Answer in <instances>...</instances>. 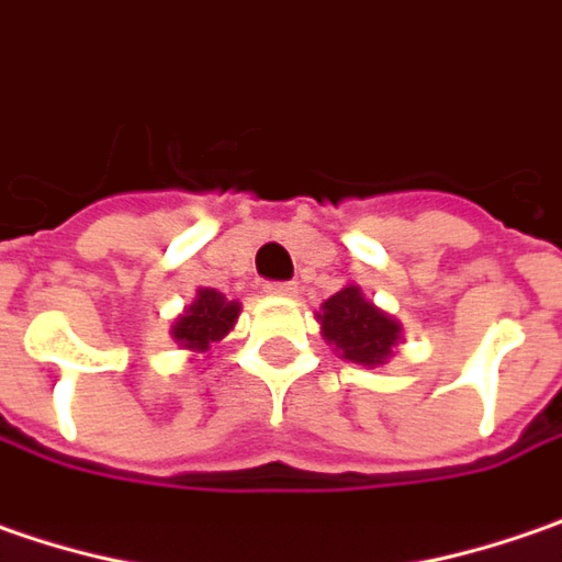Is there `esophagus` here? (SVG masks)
I'll return each instance as SVG.
<instances>
[{
    "label": "esophagus",
    "instance_id": "esophagus-1",
    "mask_svg": "<svg viewBox=\"0 0 562 562\" xmlns=\"http://www.w3.org/2000/svg\"><path fill=\"white\" fill-rule=\"evenodd\" d=\"M263 289H267L270 295H280V299H292V295L299 292V285H295V282H267Z\"/></svg>",
    "mask_w": 562,
    "mask_h": 562
}]
</instances>
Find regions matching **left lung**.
<instances>
[{
	"label": "left lung",
	"mask_w": 562,
	"mask_h": 562,
	"mask_svg": "<svg viewBox=\"0 0 562 562\" xmlns=\"http://www.w3.org/2000/svg\"><path fill=\"white\" fill-rule=\"evenodd\" d=\"M317 321L324 329V339L336 346L339 358L364 368L386 364V358L393 355L403 336V324L386 311H380L374 302H368L358 285H346L336 295H329L321 305Z\"/></svg>",
	"instance_id": "left-lung-1"
}]
</instances>
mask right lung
Instances as JSON below:
<instances>
[{"mask_svg":"<svg viewBox=\"0 0 562 562\" xmlns=\"http://www.w3.org/2000/svg\"><path fill=\"white\" fill-rule=\"evenodd\" d=\"M238 302L216 289H198V299L172 324V339L188 352H210L238 321Z\"/></svg>","mask_w":562,"mask_h":562,"instance_id":"add662e5","label":"right lung"}]
</instances>
